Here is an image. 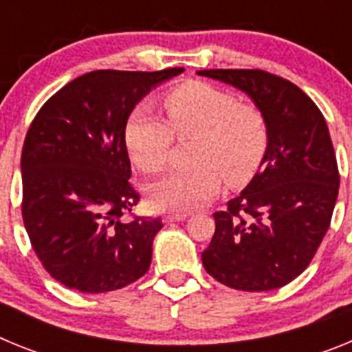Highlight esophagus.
I'll return each instance as SVG.
<instances>
[{"label":"esophagus","instance_id":"1","mask_svg":"<svg viewBox=\"0 0 352 352\" xmlns=\"http://www.w3.org/2000/svg\"><path fill=\"white\" fill-rule=\"evenodd\" d=\"M186 219L185 213H169L164 217V222L170 223V222H182V220Z\"/></svg>","mask_w":352,"mask_h":352}]
</instances>
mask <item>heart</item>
I'll return each instance as SVG.
<instances>
[{
    "label": "heart",
    "mask_w": 352,
    "mask_h": 352,
    "mask_svg": "<svg viewBox=\"0 0 352 352\" xmlns=\"http://www.w3.org/2000/svg\"><path fill=\"white\" fill-rule=\"evenodd\" d=\"M167 123L146 105L129 114L123 130L126 151L142 173L166 167L173 133L195 138L190 164L149 186V203L158 210L192 211L227 185L250 182L268 149V126L259 109L239 104L231 93L204 82L173 89L164 100Z\"/></svg>",
    "instance_id": "obj_1"
}]
</instances>
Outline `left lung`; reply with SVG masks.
<instances>
[{
	"label": "left lung",
	"mask_w": 352,
	"mask_h": 352,
	"mask_svg": "<svg viewBox=\"0 0 352 352\" xmlns=\"http://www.w3.org/2000/svg\"><path fill=\"white\" fill-rule=\"evenodd\" d=\"M199 76L250 96L268 126L259 170L217 211L204 270L238 291H272L307 270L326 236L340 174L326 120L296 84L264 70L213 68Z\"/></svg>",
	"instance_id": "obj_1"
}]
</instances>
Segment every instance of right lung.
<instances>
[{
	"instance_id": "1",
	"label": "right lung",
	"mask_w": 352,
	"mask_h": 352,
	"mask_svg": "<svg viewBox=\"0 0 352 352\" xmlns=\"http://www.w3.org/2000/svg\"><path fill=\"white\" fill-rule=\"evenodd\" d=\"M182 72H89L36 113L21 155L23 220L36 257L60 284L96 294L149 270L164 223L125 219L139 194L123 130L142 96Z\"/></svg>"
}]
</instances>
